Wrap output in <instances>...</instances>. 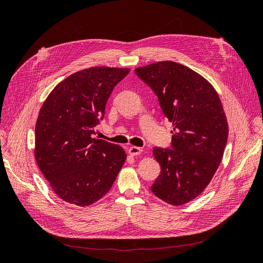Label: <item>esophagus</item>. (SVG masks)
<instances>
[{
    "mask_svg": "<svg viewBox=\"0 0 263 263\" xmlns=\"http://www.w3.org/2000/svg\"><path fill=\"white\" fill-rule=\"evenodd\" d=\"M141 148H139V147H135V146H132V147H129V149H128V154L130 155V156H138V155H140L141 154Z\"/></svg>",
    "mask_w": 263,
    "mask_h": 263,
    "instance_id": "esophagus-1",
    "label": "esophagus"
}]
</instances>
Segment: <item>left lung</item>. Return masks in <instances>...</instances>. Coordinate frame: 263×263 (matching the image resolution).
I'll return each mask as SVG.
<instances>
[{
	"instance_id": "left-lung-1",
	"label": "left lung",
	"mask_w": 263,
	"mask_h": 263,
	"mask_svg": "<svg viewBox=\"0 0 263 263\" xmlns=\"http://www.w3.org/2000/svg\"><path fill=\"white\" fill-rule=\"evenodd\" d=\"M135 72L173 127L171 148H154L161 172L151 191L171 205L185 204L209 185L224 155L228 124L221 102L206 79L178 62L159 61Z\"/></svg>"
}]
</instances>
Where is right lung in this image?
Listing matches in <instances>:
<instances>
[{
	"mask_svg": "<svg viewBox=\"0 0 263 263\" xmlns=\"http://www.w3.org/2000/svg\"><path fill=\"white\" fill-rule=\"evenodd\" d=\"M129 69L93 67L71 74L50 92L35 127V158L53 192L87 206L112 187L126 160L124 149L93 138L105 105Z\"/></svg>",
	"mask_w": 263,
	"mask_h": 263,
	"instance_id": "obj_1",
	"label": "right lung"
}]
</instances>
